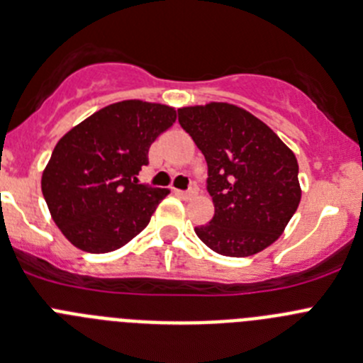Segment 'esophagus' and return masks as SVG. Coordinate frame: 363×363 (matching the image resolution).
Here are the masks:
<instances>
[{"mask_svg": "<svg viewBox=\"0 0 363 363\" xmlns=\"http://www.w3.org/2000/svg\"><path fill=\"white\" fill-rule=\"evenodd\" d=\"M177 194L184 199H191L197 195V188H189V189H186V191H177Z\"/></svg>", "mask_w": 363, "mask_h": 363, "instance_id": "obj_1", "label": "esophagus"}]
</instances>
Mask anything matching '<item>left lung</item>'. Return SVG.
<instances>
[{"label": "left lung", "mask_w": 363, "mask_h": 363, "mask_svg": "<svg viewBox=\"0 0 363 363\" xmlns=\"http://www.w3.org/2000/svg\"><path fill=\"white\" fill-rule=\"evenodd\" d=\"M179 123L208 162L215 215L195 228L224 257L266 250L286 230L300 202L298 162L266 123L230 103L179 108Z\"/></svg>", "instance_id": "left-lung-1"}]
</instances>
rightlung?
Here are the masks:
<instances>
[{
	"label": "right lung",
	"mask_w": 363,
	"mask_h": 363,
	"mask_svg": "<svg viewBox=\"0 0 363 363\" xmlns=\"http://www.w3.org/2000/svg\"><path fill=\"white\" fill-rule=\"evenodd\" d=\"M177 119L175 108L130 99L104 106L65 133L41 177L61 233L79 250L108 253L148 226L168 189L141 184L148 150Z\"/></svg>",
	"instance_id": "1"
}]
</instances>
